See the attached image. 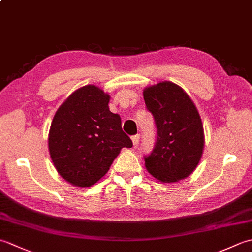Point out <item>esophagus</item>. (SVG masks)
I'll return each mask as SVG.
<instances>
[{
  "mask_svg": "<svg viewBox=\"0 0 252 252\" xmlns=\"http://www.w3.org/2000/svg\"><path fill=\"white\" fill-rule=\"evenodd\" d=\"M131 138H132L133 145L136 146L137 144H138V142H140V134H135V135H133Z\"/></svg>",
  "mask_w": 252,
  "mask_h": 252,
  "instance_id": "esophagus-1",
  "label": "esophagus"
}]
</instances>
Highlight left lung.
<instances>
[{"label":"left lung","mask_w":252,"mask_h":252,"mask_svg":"<svg viewBox=\"0 0 252 252\" xmlns=\"http://www.w3.org/2000/svg\"><path fill=\"white\" fill-rule=\"evenodd\" d=\"M144 100L157 131L154 149L144 156L146 169L168 183L187 178L199 162L205 143L194 103L179 85L169 81L144 90Z\"/></svg>","instance_id":"obj_1"}]
</instances>
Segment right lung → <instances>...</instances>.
I'll use <instances>...</instances> for the list:
<instances>
[{"mask_svg": "<svg viewBox=\"0 0 252 252\" xmlns=\"http://www.w3.org/2000/svg\"><path fill=\"white\" fill-rule=\"evenodd\" d=\"M109 95L85 85L66 99L54 116L49 151L57 172L69 183L88 187L109 170L122 147L133 146L118 114L108 107Z\"/></svg>", "mask_w": 252, "mask_h": 252, "instance_id": "1", "label": "right lung"}]
</instances>
